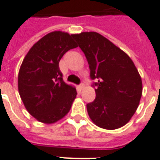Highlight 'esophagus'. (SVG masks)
Returning a JSON list of instances; mask_svg holds the SVG:
<instances>
[{"label":"esophagus","instance_id":"34e87169","mask_svg":"<svg viewBox=\"0 0 160 160\" xmlns=\"http://www.w3.org/2000/svg\"><path fill=\"white\" fill-rule=\"evenodd\" d=\"M84 87H85V82L82 81V82L81 84H80V86H79V88L81 89V90H82Z\"/></svg>","mask_w":160,"mask_h":160}]
</instances>
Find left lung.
I'll list each match as a JSON object with an SVG mask.
<instances>
[{
  "label": "left lung",
  "instance_id": "8db88e82",
  "mask_svg": "<svg viewBox=\"0 0 160 160\" xmlns=\"http://www.w3.org/2000/svg\"><path fill=\"white\" fill-rule=\"evenodd\" d=\"M88 62L90 78L98 79L94 102L87 105L92 122L115 130L129 122L142 92L141 76L133 61L122 49L96 32L73 34Z\"/></svg>",
  "mask_w": 160,
  "mask_h": 160
}]
</instances>
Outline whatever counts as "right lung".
Returning <instances> with one entry per match:
<instances>
[{
    "instance_id": "add662e5",
    "label": "right lung",
    "mask_w": 160,
    "mask_h": 160,
    "mask_svg": "<svg viewBox=\"0 0 160 160\" xmlns=\"http://www.w3.org/2000/svg\"><path fill=\"white\" fill-rule=\"evenodd\" d=\"M73 34L53 31L30 48L18 73V91L28 112L38 121L53 124L70 111L76 88L62 80L59 62L70 49L78 47Z\"/></svg>"
}]
</instances>
